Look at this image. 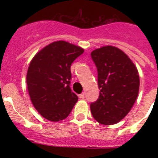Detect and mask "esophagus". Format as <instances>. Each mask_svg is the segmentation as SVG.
<instances>
[{
  "label": "esophagus",
  "mask_w": 158,
  "mask_h": 158,
  "mask_svg": "<svg viewBox=\"0 0 158 158\" xmlns=\"http://www.w3.org/2000/svg\"><path fill=\"white\" fill-rule=\"evenodd\" d=\"M85 93H82L81 94L79 95V98H81V99H84V98H85Z\"/></svg>",
  "instance_id": "obj_1"
}]
</instances>
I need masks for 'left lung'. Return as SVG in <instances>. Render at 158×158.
<instances>
[{
  "mask_svg": "<svg viewBox=\"0 0 158 158\" xmlns=\"http://www.w3.org/2000/svg\"><path fill=\"white\" fill-rule=\"evenodd\" d=\"M91 56L97 68L100 90L97 100L90 104L92 115L101 124H115L127 115L136 100L139 72L129 57L112 46L94 50Z\"/></svg>",
  "mask_w": 158,
  "mask_h": 158,
  "instance_id": "8db88e82",
  "label": "left lung"
}]
</instances>
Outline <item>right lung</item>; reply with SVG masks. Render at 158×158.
<instances>
[{"instance_id":"1","label":"right lung","mask_w":158,"mask_h":158,"mask_svg":"<svg viewBox=\"0 0 158 158\" xmlns=\"http://www.w3.org/2000/svg\"><path fill=\"white\" fill-rule=\"evenodd\" d=\"M84 49L65 41L43 48L30 62L27 85L31 100L40 115L52 122L66 118L78 97L70 89L72 63Z\"/></svg>"}]
</instances>
